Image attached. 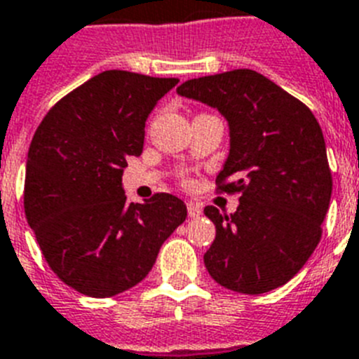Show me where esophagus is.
I'll use <instances>...</instances> for the list:
<instances>
[{
  "label": "esophagus",
  "instance_id": "esophagus-1",
  "mask_svg": "<svg viewBox=\"0 0 359 359\" xmlns=\"http://www.w3.org/2000/svg\"><path fill=\"white\" fill-rule=\"evenodd\" d=\"M188 215L189 217H199L201 214H203V210H201V206L197 205V203H188Z\"/></svg>",
  "mask_w": 359,
  "mask_h": 359
}]
</instances>
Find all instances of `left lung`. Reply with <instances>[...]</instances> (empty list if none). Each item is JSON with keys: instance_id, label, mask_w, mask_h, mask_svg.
Here are the masks:
<instances>
[{"instance_id": "obj_1", "label": "left lung", "mask_w": 359, "mask_h": 359, "mask_svg": "<svg viewBox=\"0 0 359 359\" xmlns=\"http://www.w3.org/2000/svg\"><path fill=\"white\" fill-rule=\"evenodd\" d=\"M177 94L229 121V156L215 182L241 195L234 214L205 208L215 225L205 255L210 276L247 295L280 287L316 250L330 206L321 125L304 103L252 69L191 79Z\"/></svg>"}]
</instances>
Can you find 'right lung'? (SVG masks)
Returning a JSON list of instances; mask_svg holds the SVG:
<instances>
[{"label":"right lung","mask_w":359,"mask_h":359,"mask_svg":"<svg viewBox=\"0 0 359 359\" xmlns=\"http://www.w3.org/2000/svg\"><path fill=\"white\" fill-rule=\"evenodd\" d=\"M177 83L109 69L60 99L34 133L25 217L55 275L83 295L104 299L144 280L188 215L171 194L127 203L121 184L151 110Z\"/></svg>","instance_id":"add662e5"}]
</instances>
